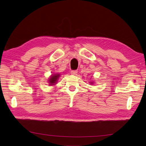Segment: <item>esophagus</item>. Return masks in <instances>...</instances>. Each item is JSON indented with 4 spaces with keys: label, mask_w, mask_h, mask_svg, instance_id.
<instances>
[{
    "label": "esophagus",
    "mask_w": 146,
    "mask_h": 146,
    "mask_svg": "<svg viewBox=\"0 0 146 146\" xmlns=\"http://www.w3.org/2000/svg\"><path fill=\"white\" fill-rule=\"evenodd\" d=\"M77 71L76 70H72L71 71V74H73V75H75V74H77Z\"/></svg>",
    "instance_id": "esophagus-1"
}]
</instances>
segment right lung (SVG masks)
<instances>
[{
  "label": "right lung",
  "mask_w": 146,
  "mask_h": 146,
  "mask_svg": "<svg viewBox=\"0 0 146 146\" xmlns=\"http://www.w3.org/2000/svg\"><path fill=\"white\" fill-rule=\"evenodd\" d=\"M59 77V74H55V75H53V76H51V78H50V84H53L54 83H55L56 81V80H57V79H58V78Z\"/></svg>",
  "instance_id": "1"
}]
</instances>
